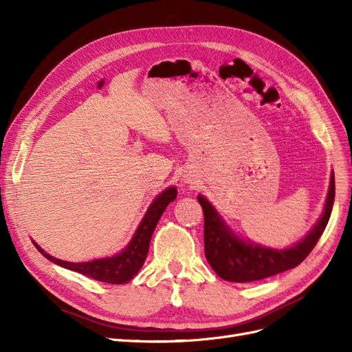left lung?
Here are the masks:
<instances>
[{"mask_svg":"<svg viewBox=\"0 0 352 352\" xmlns=\"http://www.w3.org/2000/svg\"><path fill=\"white\" fill-rule=\"evenodd\" d=\"M335 201V175L330 176V186L324 211L317 225L308 235L286 250L265 248L252 242H245L233 233L221 220L216 208L198 195V202L204 211V247L206 258L221 279L229 282H254L270 278L301 264L313 251L332 212Z\"/></svg>","mask_w":352,"mask_h":352,"instance_id":"1","label":"left lung"}]
</instances>
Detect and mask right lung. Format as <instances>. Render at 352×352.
Returning <instances> with one entry per match:
<instances>
[{"label":"right lung","mask_w":352,"mask_h":352,"mask_svg":"<svg viewBox=\"0 0 352 352\" xmlns=\"http://www.w3.org/2000/svg\"><path fill=\"white\" fill-rule=\"evenodd\" d=\"M176 195H177V190L175 186L163 190V192L153 201L150 208L146 210L141 225L138 226L129 245H127L120 254L114 255V257L94 260L88 263H70V261H63L56 257H51V255L42 250L36 242H34V245L36 247V250L44 255V257H47L52 263L61 265V267L78 272L80 274L88 276L91 279L100 280L104 283H113V285L127 283L135 278L138 272H140V269L144 265V261L148 255V248H150V241L157 223L164 212L166 207L170 204V202L176 199Z\"/></svg>","instance_id":"obj_1"}]
</instances>
